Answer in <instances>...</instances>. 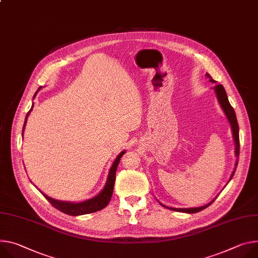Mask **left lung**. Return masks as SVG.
<instances>
[{
    "instance_id": "obj_1",
    "label": "left lung",
    "mask_w": 258,
    "mask_h": 258,
    "mask_svg": "<svg viewBox=\"0 0 258 258\" xmlns=\"http://www.w3.org/2000/svg\"><path fill=\"white\" fill-rule=\"evenodd\" d=\"M206 77L209 78V81L212 82V83H215V80L212 79V77H211L208 73L206 74ZM216 93V97H217V100H218V103L222 109V111L224 112L226 118L230 124V128H231V134H232V139H233V142H235V155L237 157V160H236V163H235V169H233L231 175H230V178L228 180V182L231 180L233 174H235L236 172V169H237V166H238V157H239V151H240V139H239V124H238V120H237V116H236V113H235V110H233V108L230 106L229 102H228V99H227V95H226V91L224 89V87L221 85V84H216L214 87H212ZM217 198V197H216ZM213 199L212 201H211L210 203H208L207 205L205 206H201V207H197V208H170L168 206H165L163 204H161L160 202H158L162 207L165 208H169L173 211H177V212H183V213H189V214H192V213H197V212H200V211L206 209L207 207H209L211 204H212L215 200Z\"/></svg>"
}]
</instances>
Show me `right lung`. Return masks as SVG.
I'll return each instance as SVG.
<instances>
[{
	"instance_id": "1",
	"label": "right lung",
	"mask_w": 258,
	"mask_h": 258,
	"mask_svg": "<svg viewBox=\"0 0 258 258\" xmlns=\"http://www.w3.org/2000/svg\"><path fill=\"white\" fill-rule=\"evenodd\" d=\"M42 88V86L39 87V89L36 91V93L34 95V98H36L38 91ZM34 104L32 105L31 110L28 112L27 116H26V120H25V124H23V128H22V136H23V131H25L26 127V123L28 120V117L31 113V111L33 110ZM125 153V150L121 151L117 157L115 158V160L113 161L112 166L109 170L108 173V177H107V181L106 184L104 186V188L96 196L93 197L89 200L83 201V202H66V201H59V200H55L52 199L48 196H46L44 192H42L40 189L39 191L46 198L54 208H56L57 210L61 211L62 213H66L68 215H71V216H79V215H84V214H89V213H93V212H97V211H100L102 209H104L110 202L112 194H113V188H114V183H115V178H116V170L117 167H118V163L120 161L121 156Z\"/></svg>"
}]
</instances>
